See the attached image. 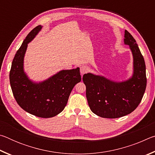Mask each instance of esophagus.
Returning a JSON list of instances; mask_svg holds the SVG:
<instances>
[{"mask_svg": "<svg viewBox=\"0 0 155 155\" xmlns=\"http://www.w3.org/2000/svg\"><path fill=\"white\" fill-rule=\"evenodd\" d=\"M88 70H89L88 69V67L85 66V65H83L82 67H81V70H80L81 74H85V73H86V72L88 71Z\"/></svg>", "mask_w": 155, "mask_h": 155, "instance_id": "34e87169", "label": "esophagus"}]
</instances>
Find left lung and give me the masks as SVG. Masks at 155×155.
Segmentation results:
<instances>
[{"label":"left lung","mask_w":155,"mask_h":155,"mask_svg":"<svg viewBox=\"0 0 155 155\" xmlns=\"http://www.w3.org/2000/svg\"><path fill=\"white\" fill-rule=\"evenodd\" d=\"M124 44L129 45L133 56L134 72L130 79L116 83L91 73L83 77L89 107L100 117L117 118L130 114L140 104L145 92V61L135 40L127 30Z\"/></svg>","instance_id":"8db88e82"}]
</instances>
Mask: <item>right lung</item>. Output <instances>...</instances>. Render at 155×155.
<instances>
[{
	"label": "right lung",
	"instance_id": "1",
	"mask_svg": "<svg viewBox=\"0 0 155 155\" xmlns=\"http://www.w3.org/2000/svg\"><path fill=\"white\" fill-rule=\"evenodd\" d=\"M39 25L26 37L13 59L9 81L14 96L19 106L35 116L48 118L59 114L66 106L76 84L81 81L79 68L62 70L40 83H33L23 70V60L28 42L41 30Z\"/></svg>",
	"mask_w": 155,
	"mask_h": 155
}]
</instances>
